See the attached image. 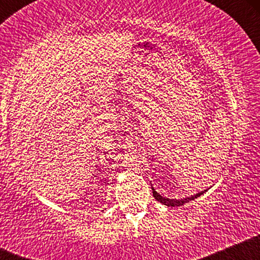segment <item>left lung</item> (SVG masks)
I'll list each match as a JSON object with an SVG mask.
<instances>
[{
  "mask_svg": "<svg viewBox=\"0 0 260 260\" xmlns=\"http://www.w3.org/2000/svg\"><path fill=\"white\" fill-rule=\"evenodd\" d=\"M151 189H153V196H154V198L156 199L157 202H160L161 204L168 205V207H181V205L186 204V203H188V202L194 201L196 198H198V197L202 196L203 193L207 192V190H203V192H201V193H197V194H194V196L187 197V198H183V199H170V198H165V197L160 196L159 193H157L156 190H155L153 187H151Z\"/></svg>",
  "mask_w": 260,
  "mask_h": 260,
  "instance_id": "1",
  "label": "left lung"
}]
</instances>
